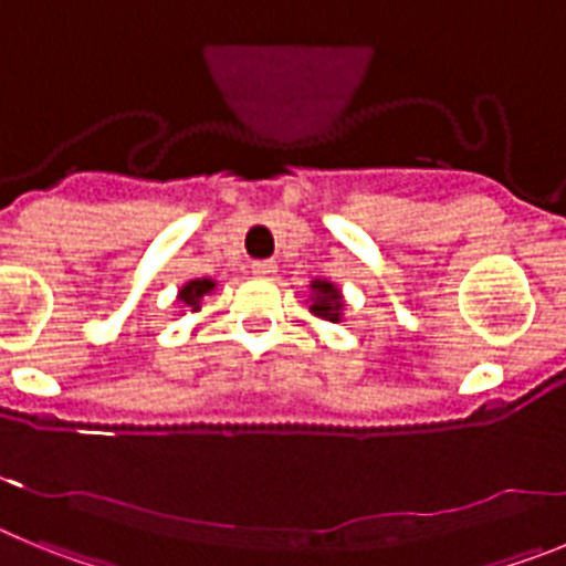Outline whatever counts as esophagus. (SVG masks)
<instances>
[{"label":"esophagus","mask_w":566,"mask_h":566,"mask_svg":"<svg viewBox=\"0 0 566 566\" xmlns=\"http://www.w3.org/2000/svg\"><path fill=\"white\" fill-rule=\"evenodd\" d=\"M274 272H277L274 260H252V274H258V277H272Z\"/></svg>","instance_id":"esophagus-1"}]
</instances>
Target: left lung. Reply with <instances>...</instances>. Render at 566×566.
<instances>
[{
  "label": "left lung",
  "mask_w": 566,
  "mask_h": 566,
  "mask_svg": "<svg viewBox=\"0 0 566 566\" xmlns=\"http://www.w3.org/2000/svg\"><path fill=\"white\" fill-rule=\"evenodd\" d=\"M312 314H317L319 319H332L337 323L343 317V294L334 283L328 280H312Z\"/></svg>",
  "instance_id": "8db88e82"
}]
</instances>
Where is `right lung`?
Segmentation results:
<instances>
[{"label":"right lung","mask_w":566,"mask_h":566,"mask_svg":"<svg viewBox=\"0 0 566 566\" xmlns=\"http://www.w3.org/2000/svg\"><path fill=\"white\" fill-rule=\"evenodd\" d=\"M212 292H214V280L198 277V280H189L187 286L178 292V300H181L184 306L192 308V312H198V308H201V300Z\"/></svg>","instance_id":"1"}]
</instances>
